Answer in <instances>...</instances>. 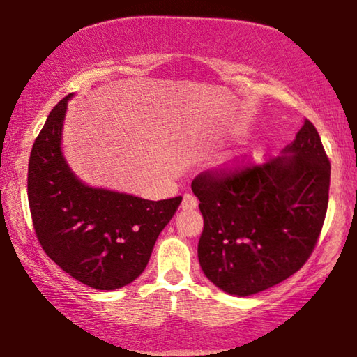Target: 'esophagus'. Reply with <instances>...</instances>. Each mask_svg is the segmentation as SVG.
I'll list each match as a JSON object with an SVG mask.
<instances>
[{
	"label": "esophagus",
	"instance_id": "1",
	"mask_svg": "<svg viewBox=\"0 0 357 357\" xmlns=\"http://www.w3.org/2000/svg\"><path fill=\"white\" fill-rule=\"evenodd\" d=\"M197 204H199V202H197V199L192 194H185L183 197V204H181V208H183V210H195Z\"/></svg>",
	"mask_w": 357,
	"mask_h": 357
}]
</instances>
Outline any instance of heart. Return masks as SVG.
Returning <instances> with one entry per match:
<instances>
[{"label": "heart", "instance_id": "obj_1", "mask_svg": "<svg viewBox=\"0 0 357 357\" xmlns=\"http://www.w3.org/2000/svg\"><path fill=\"white\" fill-rule=\"evenodd\" d=\"M263 153H264V146L259 144V142H257V144L245 146V147L238 149L237 152H234L232 155L227 157L226 160L222 162L221 168L225 169L227 174H234V173L241 172L242 168H245L247 165H250L255 160H258Z\"/></svg>", "mask_w": 357, "mask_h": 357}]
</instances>
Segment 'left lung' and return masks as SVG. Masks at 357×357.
<instances>
[{
	"mask_svg": "<svg viewBox=\"0 0 357 357\" xmlns=\"http://www.w3.org/2000/svg\"><path fill=\"white\" fill-rule=\"evenodd\" d=\"M331 162L310 120L259 167L192 181L204 232L199 263L218 289L250 296L280 284L310 258L328 205Z\"/></svg>",
	"mask_w": 357,
	"mask_h": 357,
	"instance_id": "8db88e82",
	"label": "left lung"
}]
</instances>
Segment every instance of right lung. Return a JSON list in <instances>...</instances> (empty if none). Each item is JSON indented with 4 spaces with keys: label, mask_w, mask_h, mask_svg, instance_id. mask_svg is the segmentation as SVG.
Masks as SVG:
<instances>
[{
    "label": "right lung",
    "mask_w": 357,
    "mask_h": 357,
    "mask_svg": "<svg viewBox=\"0 0 357 357\" xmlns=\"http://www.w3.org/2000/svg\"><path fill=\"white\" fill-rule=\"evenodd\" d=\"M47 115L29 162V205L36 237L62 271L96 290H116L139 278L183 197L146 200L84 184L62 153L67 104Z\"/></svg>",
    "instance_id": "1"
}]
</instances>
